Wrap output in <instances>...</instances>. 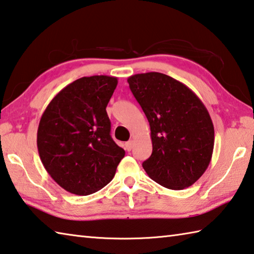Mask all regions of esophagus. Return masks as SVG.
I'll list each match as a JSON object with an SVG mask.
<instances>
[{
  "label": "esophagus",
  "mask_w": 254,
  "mask_h": 254,
  "mask_svg": "<svg viewBox=\"0 0 254 254\" xmlns=\"http://www.w3.org/2000/svg\"><path fill=\"white\" fill-rule=\"evenodd\" d=\"M124 147H126L127 151H131L132 147H133V141H128L127 142L126 144H124Z\"/></svg>",
  "instance_id": "esophagus-1"
}]
</instances>
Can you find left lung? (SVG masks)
Masks as SVG:
<instances>
[{"mask_svg": "<svg viewBox=\"0 0 254 254\" xmlns=\"http://www.w3.org/2000/svg\"><path fill=\"white\" fill-rule=\"evenodd\" d=\"M150 123L152 154L142 163L164 188L183 190L205 172L214 146V127L204 104L192 90L159 72L127 79Z\"/></svg>", "mask_w": 254, "mask_h": 254, "instance_id": "8db88e82", "label": "left lung"}]
</instances>
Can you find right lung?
I'll use <instances>...</instances> for the list:
<instances>
[{
	"label": "right lung",
	"instance_id": "obj_1",
	"mask_svg": "<svg viewBox=\"0 0 254 254\" xmlns=\"http://www.w3.org/2000/svg\"><path fill=\"white\" fill-rule=\"evenodd\" d=\"M118 77L84 76L54 96L38 128V150L45 170L76 195L101 190L113 179L126 151L110 134L107 105Z\"/></svg>",
	"mask_w": 254,
	"mask_h": 254
}]
</instances>
